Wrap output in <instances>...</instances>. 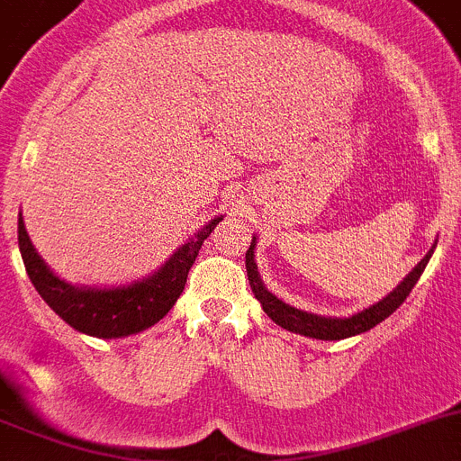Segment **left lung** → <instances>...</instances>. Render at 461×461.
I'll use <instances>...</instances> for the list:
<instances>
[{
	"label": "left lung",
	"instance_id": "8db88e82",
	"mask_svg": "<svg viewBox=\"0 0 461 461\" xmlns=\"http://www.w3.org/2000/svg\"><path fill=\"white\" fill-rule=\"evenodd\" d=\"M437 247V244H434ZM434 247L425 253V258L416 265V267L409 272V276L400 283L393 293L384 297L382 302L373 303L370 308L361 311V313H354L352 318H322V315L306 313V311H299V308L288 306L285 302H281L278 297H274L267 288H265L263 278L258 274V265L253 260V251H256V238L251 240V247L247 251V276L251 283V290L256 294V299L260 302L265 313L278 324V327L288 329V331L302 333L308 338H318V340H343V338L357 336V333L370 331L373 327H377L382 320H386L388 315L393 313L395 308L409 297L411 288L418 283L423 269L428 267L429 258H432Z\"/></svg>",
	"mask_w": 461,
	"mask_h": 461
}]
</instances>
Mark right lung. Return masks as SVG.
Wrapping results in <instances>:
<instances>
[{"label":"right lung","instance_id":"obj_1","mask_svg":"<svg viewBox=\"0 0 461 461\" xmlns=\"http://www.w3.org/2000/svg\"><path fill=\"white\" fill-rule=\"evenodd\" d=\"M221 219L205 223L158 272L118 288H77L50 272L29 240L23 214L18 217V244L33 288L63 322L88 336L123 338L153 327L171 311L183 294L203 240L210 238Z\"/></svg>","mask_w":461,"mask_h":461}]
</instances>
